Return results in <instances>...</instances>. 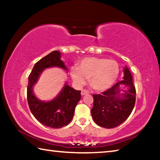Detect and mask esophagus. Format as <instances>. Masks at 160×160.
<instances>
[{
  "instance_id": "obj_1",
  "label": "esophagus",
  "mask_w": 160,
  "mask_h": 160,
  "mask_svg": "<svg viewBox=\"0 0 160 160\" xmlns=\"http://www.w3.org/2000/svg\"><path fill=\"white\" fill-rule=\"evenodd\" d=\"M89 94V92L85 90V89H84L82 91H81V95H85V94Z\"/></svg>"
}]
</instances>
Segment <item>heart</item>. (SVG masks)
<instances>
[{"instance_id":"heart-1","label":"heart","mask_w":160,"mask_h":160,"mask_svg":"<svg viewBox=\"0 0 160 160\" xmlns=\"http://www.w3.org/2000/svg\"><path fill=\"white\" fill-rule=\"evenodd\" d=\"M119 67L117 62L102 58H86L79 67L72 66L70 74L78 86H82L90 79V85L94 90L103 92L112 87L117 79Z\"/></svg>"}]
</instances>
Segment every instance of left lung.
<instances>
[{
    "mask_svg": "<svg viewBox=\"0 0 160 160\" xmlns=\"http://www.w3.org/2000/svg\"><path fill=\"white\" fill-rule=\"evenodd\" d=\"M123 80L116 82L102 94H93L94 104L91 113L94 122L105 128H113L121 125L131 115L135 103V88L129 70H123ZM125 85L127 90L121 89ZM124 92L121 95L120 92Z\"/></svg>",
    "mask_w": 160,
    "mask_h": 160,
    "instance_id": "obj_1",
    "label": "left lung"
}]
</instances>
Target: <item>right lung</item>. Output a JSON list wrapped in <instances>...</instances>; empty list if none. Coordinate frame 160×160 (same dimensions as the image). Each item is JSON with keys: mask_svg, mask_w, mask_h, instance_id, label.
I'll list each match as a JSON object with an SVG mask.
<instances>
[{"mask_svg": "<svg viewBox=\"0 0 160 160\" xmlns=\"http://www.w3.org/2000/svg\"><path fill=\"white\" fill-rule=\"evenodd\" d=\"M60 57L61 53L54 51L37 62L29 75L27 90L28 102L32 113L39 123L52 128H61L71 121L75 107L81 98L80 90H74L67 85L58 97L50 102H42L34 95L32 87L43 70L52 66L67 70Z\"/></svg>", "mask_w": 160, "mask_h": 160, "instance_id": "add662e5", "label": "right lung"}]
</instances>
